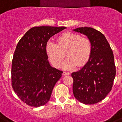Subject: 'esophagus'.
<instances>
[{"label":"esophagus","mask_w":122,"mask_h":122,"mask_svg":"<svg viewBox=\"0 0 122 122\" xmlns=\"http://www.w3.org/2000/svg\"><path fill=\"white\" fill-rule=\"evenodd\" d=\"M70 75V73L69 72H66V71H64L63 73V75L64 76H66V75Z\"/></svg>","instance_id":"esophagus-1"}]
</instances>
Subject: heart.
Masks as SVG:
<instances>
[{
    "instance_id": "1",
    "label": "heart",
    "mask_w": 122,
    "mask_h": 122,
    "mask_svg": "<svg viewBox=\"0 0 122 122\" xmlns=\"http://www.w3.org/2000/svg\"><path fill=\"white\" fill-rule=\"evenodd\" d=\"M93 50L91 41L87 37L74 32L62 34L58 39V43L48 41L46 45V51L51 63L54 67L58 68L65 52L68 58L62 64L64 70H71L78 65L83 66L89 61Z\"/></svg>"
}]
</instances>
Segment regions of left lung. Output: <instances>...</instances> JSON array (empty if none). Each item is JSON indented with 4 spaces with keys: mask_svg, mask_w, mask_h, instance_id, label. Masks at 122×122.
Masks as SVG:
<instances>
[{
    "mask_svg": "<svg viewBox=\"0 0 122 122\" xmlns=\"http://www.w3.org/2000/svg\"><path fill=\"white\" fill-rule=\"evenodd\" d=\"M73 30L86 36L93 46L88 63L81 70L71 74L73 94L81 103L93 105L103 100L112 90L116 75L114 56L102 32L88 27Z\"/></svg>",
    "mask_w": 122,
    "mask_h": 122,
    "instance_id": "left-lung-1",
    "label": "left lung"
}]
</instances>
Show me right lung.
Returning <instances> with one entry per match:
<instances>
[{"label":"right lung","instance_id":"add662e5","mask_svg":"<svg viewBox=\"0 0 122 122\" xmlns=\"http://www.w3.org/2000/svg\"><path fill=\"white\" fill-rule=\"evenodd\" d=\"M66 27H34L19 41L12 64V86L20 100L38 107L49 100L63 71L50 65L46 45Z\"/></svg>","mask_w":122,"mask_h":122}]
</instances>
